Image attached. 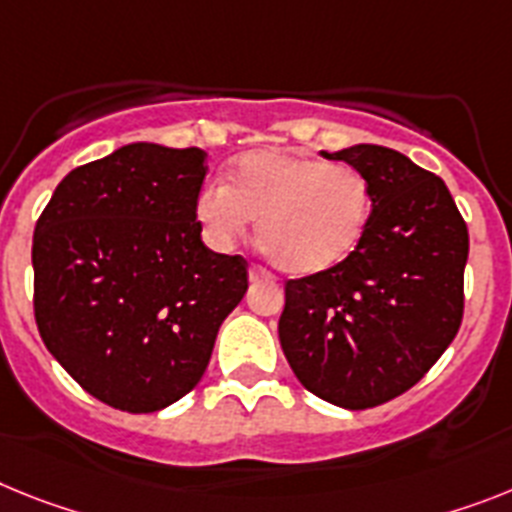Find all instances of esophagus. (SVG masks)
<instances>
[{
    "instance_id": "34e87169",
    "label": "esophagus",
    "mask_w": 512,
    "mask_h": 512,
    "mask_svg": "<svg viewBox=\"0 0 512 512\" xmlns=\"http://www.w3.org/2000/svg\"><path fill=\"white\" fill-rule=\"evenodd\" d=\"M249 281H270V273L265 268H260V265H252L249 268Z\"/></svg>"
}]
</instances>
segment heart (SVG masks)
<instances>
[{"instance_id":"heart-1","label":"heart","mask_w":512,"mask_h":512,"mask_svg":"<svg viewBox=\"0 0 512 512\" xmlns=\"http://www.w3.org/2000/svg\"><path fill=\"white\" fill-rule=\"evenodd\" d=\"M375 208L372 184L343 163L252 150L234 161L226 187L208 184L195 200L205 234L231 244L257 221V244L289 276H320L354 255Z\"/></svg>"}]
</instances>
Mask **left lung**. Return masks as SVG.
<instances>
[{
    "label": "left lung",
    "mask_w": 512,
    "mask_h": 512,
    "mask_svg": "<svg viewBox=\"0 0 512 512\" xmlns=\"http://www.w3.org/2000/svg\"><path fill=\"white\" fill-rule=\"evenodd\" d=\"M325 158L362 171L375 208L349 260L286 281L278 336L309 393L362 411L414 388L461 328L468 229L440 176L398 150Z\"/></svg>",
    "instance_id": "8db88e82"
}]
</instances>
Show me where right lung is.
Here are the masks:
<instances>
[{
	"label": "right lung",
	"mask_w": 512,
	"mask_h": 512,
	"mask_svg": "<svg viewBox=\"0 0 512 512\" xmlns=\"http://www.w3.org/2000/svg\"><path fill=\"white\" fill-rule=\"evenodd\" d=\"M205 150L135 143L64 176L33 231V312L51 356L111 409L195 388L247 291V260L200 239Z\"/></svg>",
	"instance_id": "1"
}]
</instances>
